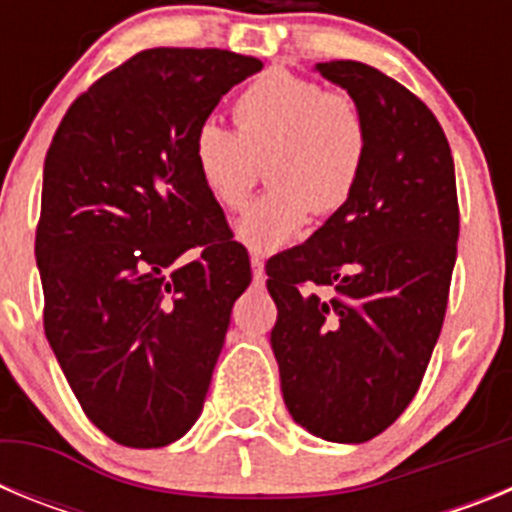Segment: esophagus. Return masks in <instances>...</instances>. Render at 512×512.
<instances>
[{"label": "esophagus", "mask_w": 512, "mask_h": 512, "mask_svg": "<svg viewBox=\"0 0 512 512\" xmlns=\"http://www.w3.org/2000/svg\"><path fill=\"white\" fill-rule=\"evenodd\" d=\"M251 269H253V279H256V282H264L266 279L264 259H261L259 253H251Z\"/></svg>", "instance_id": "esophagus-1"}]
</instances>
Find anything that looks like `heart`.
I'll use <instances>...</instances> for the list:
<instances>
[{"instance_id":"obj_1","label":"heart","mask_w":512,"mask_h":512,"mask_svg":"<svg viewBox=\"0 0 512 512\" xmlns=\"http://www.w3.org/2000/svg\"><path fill=\"white\" fill-rule=\"evenodd\" d=\"M235 130L205 120L192 140L194 171L212 200L241 210L266 158L271 184L238 220L235 238L271 253L300 238L312 212H336L366 164L369 128L343 92L289 71H266L233 102Z\"/></svg>"}]
</instances>
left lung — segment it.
Returning a JSON list of instances; mask_svg holds the SVG:
<instances>
[{
  "label": "left lung",
  "mask_w": 512,
  "mask_h": 512,
  "mask_svg": "<svg viewBox=\"0 0 512 512\" xmlns=\"http://www.w3.org/2000/svg\"><path fill=\"white\" fill-rule=\"evenodd\" d=\"M315 71L359 104L369 148L351 200L266 266L271 351L297 425L364 443L408 408L441 333L459 238L454 158L433 112L395 79L359 61Z\"/></svg>",
  "instance_id": "8db88e82"
}]
</instances>
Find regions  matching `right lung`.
I'll use <instances>...</instances> for the list:
<instances>
[{"label":"right lung","instance_id":"add662e5","mask_svg":"<svg viewBox=\"0 0 512 512\" xmlns=\"http://www.w3.org/2000/svg\"><path fill=\"white\" fill-rule=\"evenodd\" d=\"M261 69L220 48L138 53L71 104L45 156V338L87 418L130 449L169 446L200 418L233 302L251 284L192 140Z\"/></svg>","mask_w":512,"mask_h":512}]
</instances>
